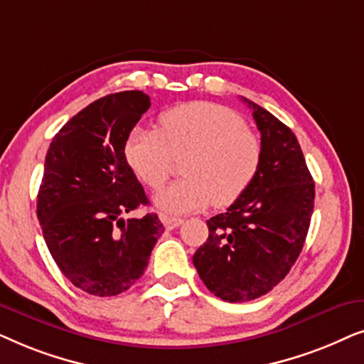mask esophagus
I'll return each instance as SVG.
<instances>
[{
	"label": "esophagus",
	"mask_w": 364,
	"mask_h": 364,
	"mask_svg": "<svg viewBox=\"0 0 364 364\" xmlns=\"http://www.w3.org/2000/svg\"><path fill=\"white\" fill-rule=\"evenodd\" d=\"M161 220H162V223H164V227L168 228V230H172V228L181 227L182 223H183L182 218H177V217H168V215H162V217H161Z\"/></svg>",
	"instance_id": "1"
}]
</instances>
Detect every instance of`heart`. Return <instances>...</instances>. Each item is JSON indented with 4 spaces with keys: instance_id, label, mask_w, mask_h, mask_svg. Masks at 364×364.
<instances>
[{
    "instance_id": "obj_1",
    "label": "heart",
    "mask_w": 364,
    "mask_h": 364,
    "mask_svg": "<svg viewBox=\"0 0 364 364\" xmlns=\"http://www.w3.org/2000/svg\"><path fill=\"white\" fill-rule=\"evenodd\" d=\"M159 131L136 129L124 154L132 172L154 191L172 172V157H183L186 178L157 193L156 205L187 213L228 207L245 193L262 166V144L237 112L212 102H188L161 116Z\"/></svg>"
}]
</instances>
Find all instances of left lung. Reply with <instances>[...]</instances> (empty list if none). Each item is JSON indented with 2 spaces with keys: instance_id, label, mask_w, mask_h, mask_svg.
Instances as JSON below:
<instances>
[{
  "instance_id": "8db88e82",
  "label": "left lung",
  "mask_w": 364,
  "mask_h": 364,
  "mask_svg": "<svg viewBox=\"0 0 364 364\" xmlns=\"http://www.w3.org/2000/svg\"><path fill=\"white\" fill-rule=\"evenodd\" d=\"M262 166L250 188L227 212L207 220L208 238L193 253L202 282L223 301L265 295L295 265L315 205V182L290 127L255 102Z\"/></svg>"
}]
</instances>
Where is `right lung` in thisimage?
Here are the masks:
<instances>
[{"instance_id": "obj_1", "label": "right lung", "mask_w": 364, "mask_h": 364, "mask_svg": "<svg viewBox=\"0 0 364 364\" xmlns=\"http://www.w3.org/2000/svg\"><path fill=\"white\" fill-rule=\"evenodd\" d=\"M151 97L124 91L97 99L54 136L38 192V220L63 275L96 296L131 288L146 270L164 225L126 161V141Z\"/></svg>"}]
</instances>
